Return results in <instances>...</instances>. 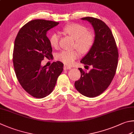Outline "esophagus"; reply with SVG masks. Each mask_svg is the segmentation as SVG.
Masks as SVG:
<instances>
[{
	"mask_svg": "<svg viewBox=\"0 0 134 134\" xmlns=\"http://www.w3.org/2000/svg\"><path fill=\"white\" fill-rule=\"evenodd\" d=\"M71 67H70V66H66H66H64V70H68V69H71Z\"/></svg>",
	"mask_w": 134,
	"mask_h": 134,
	"instance_id": "esophagus-1",
	"label": "esophagus"
}]
</instances>
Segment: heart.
<instances>
[{
	"label": "heart",
	"mask_w": 134,
	"mask_h": 134,
	"mask_svg": "<svg viewBox=\"0 0 134 134\" xmlns=\"http://www.w3.org/2000/svg\"><path fill=\"white\" fill-rule=\"evenodd\" d=\"M62 31L75 40V47L82 54L89 52L94 43L95 37L92 32L87 31L85 26L79 24H70L63 28ZM49 43L51 47L57 48L59 46V36L57 33H53L49 37ZM79 52L74 51H62L57 55V59L64 64L71 65L75 60L79 57Z\"/></svg>",
	"instance_id": "obj_1"
}]
</instances>
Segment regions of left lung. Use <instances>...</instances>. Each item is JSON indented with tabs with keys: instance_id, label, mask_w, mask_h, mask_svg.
<instances>
[{
	"instance_id": "left-lung-1",
	"label": "left lung",
	"mask_w": 134,
	"mask_h": 134,
	"mask_svg": "<svg viewBox=\"0 0 134 134\" xmlns=\"http://www.w3.org/2000/svg\"><path fill=\"white\" fill-rule=\"evenodd\" d=\"M81 19L92 25L95 40L92 48L80 61L87 66H92V69L86 72L79 68L81 76L75 82V87L85 96L94 97L106 90L114 78L118 52L112 32L104 22L91 17Z\"/></svg>"
}]
</instances>
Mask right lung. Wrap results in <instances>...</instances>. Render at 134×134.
<instances>
[{
  "instance_id": "add662e5",
  "label": "right lung",
  "mask_w": 134,
  "mask_h": 134,
  "mask_svg": "<svg viewBox=\"0 0 134 134\" xmlns=\"http://www.w3.org/2000/svg\"><path fill=\"white\" fill-rule=\"evenodd\" d=\"M59 23L42 19L31 20L23 26L14 41L13 62L20 84L32 97L41 98L51 93L64 64L54 62L42 66L45 58H52V49L47 32Z\"/></svg>"
}]
</instances>
